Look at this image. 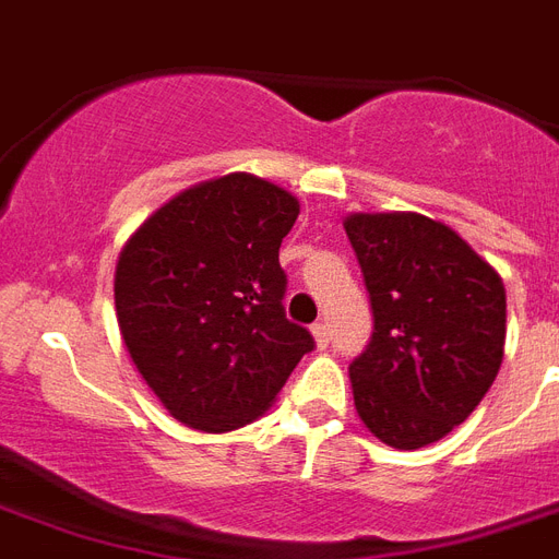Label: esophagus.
I'll return each instance as SVG.
<instances>
[{
  "mask_svg": "<svg viewBox=\"0 0 559 559\" xmlns=\"http://www.w3.org/2000/svg\"><path fill=\"white\" fill-rule=\"evenodd\" d=\"M313 340L319 348H328V342H331V324L328 322H316L313 324Z\"/></svg>",
  "mask_w": 559,
  "mask_h": 559,
  "instance_id": "obj_1",
  "label": "esophagus"
}]
</instances>
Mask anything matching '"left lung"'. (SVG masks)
I'll list each match as a JSON object with an SVG mask.
<instances>
[{"mask_svg": "<svg viewBox=\"0 0 559 559\" xmlns=\"http://www.w3.org/2000/svg\"><path fill=\"white\" fill-rule=\"evenodd\" d=\"M345 231L371 296L373 333L350 362L362 424L394 450L441 441L493 385L504 284L450 226L412 211L350 214Z\"/></svg>", "mask_w": 559, "mask_h": 559, "instance_id": "1", "label": "left lung"}]
</instances>
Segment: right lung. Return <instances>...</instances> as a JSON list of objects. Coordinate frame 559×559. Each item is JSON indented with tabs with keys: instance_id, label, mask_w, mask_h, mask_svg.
I'll return each instance as SVG.
<instances>
[{
	"instance_id": "1",
	"label": "right lung",
	"mask_w": 559,
	"mask_h": 559,
	"mask_svg": "<svg viewBox=\"0 0 559 559\" xmlns=\"http://www.w3.org/2000/svg\"><path fill=\"white\" fill-rule=\"evenodd\" d=\"M298 200L252 174L177 193L118 254L116 313L135 368L179 424L231 432L270 408L313 336L284 313L281 240Z\"/></svg>"
}]
</instances>
